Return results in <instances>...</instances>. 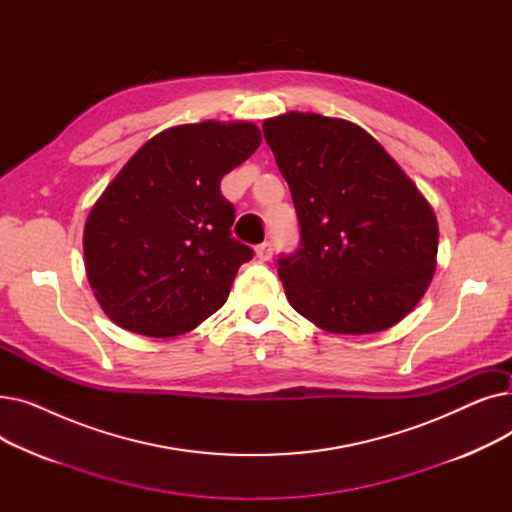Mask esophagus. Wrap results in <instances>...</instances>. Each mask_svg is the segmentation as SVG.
<instances>
[{"instance_id": "esophagus-1", "label": "esophagus", "mask_w": 512, "mask_h": 512, "mask_svg": "<svg viewBox=\"0 0 512 512\" xmlns=\"http://www.w3.org/2000/svg\"><path fill=\"white\" fill-rule=\"evenodd\" d=\"M255 255H257V259H259V261H270V259H272V255H274L272 242H270V240H265V242H261V245H257V247H255Z\"/></svg>"}]
</instances>
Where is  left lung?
Returning a JSON list of instances; mask_svg holds the SVG:
<instances>
[{
	"label": "left lung",
	"mask_w": 512,
	"mask_h": 512,
	"mask_svg": "<svg viewBox=\"0 0 512 512\" xmlns=\"http://www.w3.org/2000/svg\"><path fill=\"white\" fill-rule=\"evenodd\" d=\"M263 134L301 230L299 249L278 259L292 309L332 334L398 324L436 270L438 222L419 188L353 122L290 112Z\"/></svg>",
	"instance_id": "8db88e82"
}]
</instances>
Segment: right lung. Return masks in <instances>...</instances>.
Listing matches in <instances>:
<instances>
[{"label":"right lung","instance_id":"obj_1","mask_svg":"<svg viewBox=\"0 0 512 512\" xmlns=\"http://www.w3.org/2000/svg\"><path fill=\"white\" fill-rule=\"evenodd\" d=\"M261 145L251 122L182 124L155 134L93 205L87 278L105 315L151 338L191 332L218 311L253 249L232 238L224 174Z\"/></svg>","mask_w":512,"mask_h":512}]
</instances>
